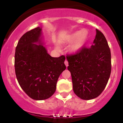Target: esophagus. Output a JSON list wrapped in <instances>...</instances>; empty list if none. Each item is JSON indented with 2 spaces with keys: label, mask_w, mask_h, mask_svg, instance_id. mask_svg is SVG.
<instances>
[{
  "label": "esophagus",
  "mask_w": 123,
  "mask_h": 123,
  "mask_svg": "<svg viewBox=\"0 0 123 123\" xmlns=\"http://www.w3.org/2000/svg\"><path fill=\"white\" fill-rule=\"evenodd\" d=\"M64 64H65V65H66L67 67L68 66V61L67 60V59L65 61V62H64Z\"/></svg>",
  "instance_id": "34e87169"
}]
</instances>
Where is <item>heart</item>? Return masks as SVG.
<instances>
[{
	"label": "heart",
	"mask_w": 123,
	"mask_h": 123,
	"mask_svg": "<svg viewBox=\"0 0 123 123\" xmlns=\"http://www.w3.org/2000/svg\"><path fill=\"white\" fill-rule=\"evenodd\" d=\"M89 40V33L86 30H81L72 33L69 37V42H74L70 47L73 53H77L83 48Z\"/></svg>",
	"instance_id": "obj_1"
}]
</instances>
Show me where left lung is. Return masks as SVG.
I'll list each match as a JSON object with an SVG mask.
<instances>
[{"label": "left lung", "instance_id": "left-lung-1", "mask_svg": "<svg viewBox=\"0 0 123 123\" xmlns=\"http://www.w3.org/2000/svg\"><path fill=\"white\" fill-rule=\"evenodd\" d=\"M93 44L67 56L74 92L84 100L96 98L104 91L111 72V51L106 38L98 29Z\"/></svg>", "mask_w": 123, "mask_h": 123}]
</instances>
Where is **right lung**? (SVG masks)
I'll list each match as a JSON object with an SVG mask.
<instances>
[{
    "mask_svg": "<svg viewBox=\"0 0 123 123\" xmlns=\"http://www.w3.org/2000/svg\"><path fill=\"white\" fill-rule=\"evenodd\" d=\"M41 36L39 27L27 31L19 39L15 54L18 83L30 98L38 100L54 95L58 78L66 69L65 56L54 58L48 54Z\"/></svg>",
    "mask_w": 123,
    "mask_h": 123,
    "instance_id": "add662e5",
    "label": "right lung"
}]
</instances>
